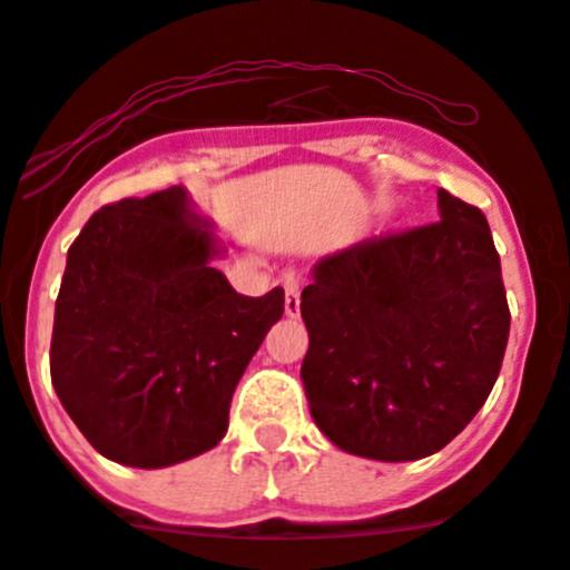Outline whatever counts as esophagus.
<instances>
[{"label":"esophagus","mask_w":570,"mask_h":570,"mask_svg":"<svg viewBox=\"0 0 570 570\" xmlns=\"http://www.w3.org/2000/svg\"><path fill=\"white\" fill-rule=\"evenodd\" d=\"M286 315L299 313V284L297 281H286V297H284Z\"/></svg>","instance_id":"esophagus-1"}]
</instances>
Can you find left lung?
Segmentation results:
<instances>
[{
    "label": "left lung",
    "instance_id": "1",
    "mask_svg": "<svg viewBox=\"0 0 570 570\" xmlns=\"http://www.w3.org/2000/svg\"><path fill=\"white\" fill-rule=\"evenodd\" d=\"M438 209V223L324 257L303 289L305 395L321 433L347 454H435L502 368L510 307L489 223L443 188Z\"/></svg>",
    "mask_w": 570,
    "mask_h": 570
}]
</instances>
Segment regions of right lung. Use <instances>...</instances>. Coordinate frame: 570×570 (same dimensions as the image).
Wrapping results in <instances>:
<instances>
[{
    "label": "right lung",
    "mask_w": 570,
    "mask_h": 570,
    "mask_svg": "<svg viewBox=\"0 0 570 570\" xmlns=\"http://www.w3.org/2000/svg\"><path fill=\"white\" fill-rule=\"evenodd\" d=\"M180 185L95 212L55 303L52 387L95 451L156 470L204 454L284 315V289L244 297Z\"/></svg>",
    "instance_id": "right-lung-1"
}]
</instances>
